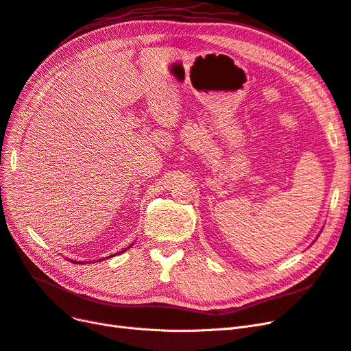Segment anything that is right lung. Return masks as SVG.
Wrapping results in <instances>:
<instances>
[{
  "mask_svg": "<svg viewBox=\"0 0 351 351\" xmlns=\"http://www.w3.org/2000/svg\"><path fill=\"white\" fill-rule=\"evenodd\" d=\"M128 248H130V245H129V247H128ZM128 248H125V250H122V251H119V252H117V254H122V252H125V251H126V250H128ZM117 254H116V256H117ZM113 256H114V254H113ZM110 257H112V256H110ZM106 258H107V257H106ZM103 260H104V258H103ZM71 263H77V264H80V263H81V261H75V260H71ZM81 264H84V261H82V263H81Z\"/></svg>",
  "mask_w": 351,
  "mask_h": 351,
  "instance_id": "obj_1",
  "label": "right lung"
}]
</instances>
